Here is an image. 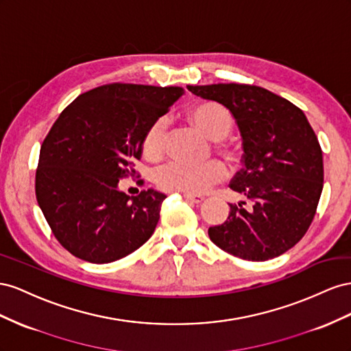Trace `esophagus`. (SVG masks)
<instances>
[{
  "label": "esophagus",
  "instance_id": "34e87169",
  "mask_svg": "<svg viewBox=\"0 0 351 351\" xmlns=\"http://www.w3.org/2000/svg\"><path fill=\"white\" fill-rule=\"evenodd\" d=\"M184 197H185L186 202L193 203V204H199V203H203V202H204V197H202V195H191V194H184Z\"/></svg>",
  "mask_w": 351,
  "mask_h": 351
}]
</instances>
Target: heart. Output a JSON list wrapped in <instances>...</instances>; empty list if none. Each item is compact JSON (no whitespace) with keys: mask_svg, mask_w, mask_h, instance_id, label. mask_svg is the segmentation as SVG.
<instances>
[{"mask_svg":"<svg viewBox=\"0 0 351 351\" xmlns=\"http://www.w3.org/2000/svg\"><path fill=\"white\" fill-rule=\"evenodd\" d=\"M188 117L193 125L213 141L223 139L232 131L234 119L228 110L217 103H199L189 108ZM167 136V122L158 117L148 126L143 139L145 156L157 158L163 154ZM226 176L225 166L217 160L202 165H182L172 162L157 170L156 182L166 191H179L184 194H203L207 189L223 181Z\"/></svg>","mask_w":351,"mask_h":351,"instance_id":"obj_1","label":"heart"}]
</instances>
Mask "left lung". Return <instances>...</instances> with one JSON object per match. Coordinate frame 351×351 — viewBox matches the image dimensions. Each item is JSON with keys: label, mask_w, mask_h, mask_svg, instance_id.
<instances>
[{"label": "left lung", "mask_w": 351, "mask_h": 351, "mask_svg": "<svg viewBox=\"0 0 351 351\" xmlns=\"http://www.w3.org/2000/svg\"><path fill=\"white\" fill-rule=\"evenodd\" d=\"M188 91L226 107L243 139V169L229 188L252 208L229 204L225 223L208 228L223 252L250 262L285 253L304 237L324 188V160L306 114L260 86L188 85Z\"/></svg>", "instance_id": "left-lung-1"}]
</instances>
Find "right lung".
<instances>
[{
	"instance_id": "1",
	"label": "right lung",
	"mask_w": 351,
	"mask_h": 351,
	"mask_svg": "<svg viewBox=\"0 0 351 351\" xmlns=\"http://www.w3.org/2000/svg\"><path fill=\"white\" fill-rule=\"evenodd\" d=\"M179 86L112 84L67 106L41 145L38 204L58 243L91 263H110L153 235L166 195L119 189L135 172L148 126L184 95Z\"/></svg>"
}]
</instances>
